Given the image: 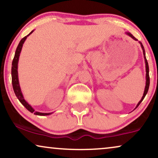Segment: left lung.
<instances>
[{
	"label": "left lung",
	"instance_id": "1",
	"mask_svg": "<svg viewBox=\"0 0 158 158\" xmlns=\"http://www.w3.org/2000/svg\"><path fill=\"white\" fill-rule=\"evenodd\" d=\"M127 35H129L130 37H131L133 39V40H135L136 41H137V39H136L135 36H134L132 34L129 33V32H127L126 33ZM139 44H141V47L142 49V50H143V55H144V61H145V67H146V85H145V88H144V94H143V96L142 97V99L139 101V102L137 103V106H136L135 109H137V108L139 106V105L141 103V102L142 101H143V99L144 98V97H145L146 94H148V89H149V86H150V76H149V66H148V62L147 61V59H146V57H145V51H144V47L143 45L141 42H139Z\"/></svg>",
	"mask_w": 158,
	"mask_h": 158
}]
</instances>
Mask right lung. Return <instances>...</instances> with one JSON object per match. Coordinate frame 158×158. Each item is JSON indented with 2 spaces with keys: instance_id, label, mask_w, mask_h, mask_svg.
I'll return each instance as SVG.
<instances>
[{
  "instance_id": "1",
  "label": "right lung",
  "mask_w": 158,
  "mask_h": 158,
  "mask_svg": "<svg viewBox=\"0 0 158 158\" xmlns=\"http://www.w3.org/2000/svg\"><path fill=\"white\" fill-rule=\"evenodd\" d=\"M34 31H31L30 33L28 34L27 36H26L23 37L22 40L20 41L19 44L17 47L16 52H15V55L14 57V60H13L12 62V68H11V76H12V85H13V88H14V93L16 94V96L19 101L22 103V105H23L25 106L26 109H27L28 111H29L31 113H34L35 115H39V116H47L51 114L52 113H41V112H38V111H34V109L32 108L31 106H30L29 103H28L27 101H25V99L23 98V94L21 93V88L20 85H19V77H18V62H19V56H20V53L21 51V49H22L23 44L24 43L25 40H27V36H29L32 32Z\"/></svg>"
}]
</instances>
